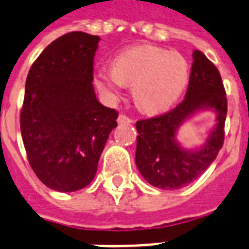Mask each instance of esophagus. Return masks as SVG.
<instances>
[{"instance_id":"1","label":"esophagus","mask_w":249,"mask_h":249,"mask_svg":"<svg viewBox=\"0 0 249 249\" xmlns=\"http://www.w3.org/2000/svg\"><path fill=\"white\" fill-rule=\"evenodd\" d=\"M118 123L119 124H130V123H133V120L130 118H128L126 115L120 114L118 118Z\"/></svg>"}]
</instances>
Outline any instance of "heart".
Segmentation results:
<instances>
[{
	"mask_svg": "<svg viewBox=\"0 0 249 249\" xmlns=\"http://www.w3.org/2000/svg\"><path fill=\"white\" fill-rule=\"evenodd\" d=\"M189 78V65L178 52L155 46L129 48L114 58L112 70H100L96 84L111 98L123 84L131 86L135 105L144 112L156 114L179 98Z\"/></svg>",
	"mask_w": 249,
	"mask_h": 249,
	"instance_id": "b5f03b06",
	"label": "heart"
}]
</instances>
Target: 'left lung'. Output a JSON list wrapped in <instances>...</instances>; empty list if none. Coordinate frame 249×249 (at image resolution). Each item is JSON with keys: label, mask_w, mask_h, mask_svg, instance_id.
Returning a JSON list of instances; mask_svg holds the SVG:
<instances>
[{"label": "left lung", "mask_w": 249, "mask_h": 249, "mask_svg": "<svg viewBox=\"0 0 249 249\" xmlns=\"http://www.w3.org/2000/svg\"><path fill=\"white\" fill-rule=\"evenodd\" d=\"M202 108H212L218 124L205 145L185 151L175 142L184 121ZM228 100L219 70L205 53L195 50L185 98L175 108L155 118L137 121L135 163L151 185L160 189H180L207 170L224 144Z\"/></svg>", "instance_id": "left-lung-1"}]
</instances>
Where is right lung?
Listing matches in <instances>:
<instances>
[{
    "instance_id": "right-lung-1",
    "label": "right lung",
    "mask_w": 249,
    "mask_h": 249,
    "mask_svg": "<svg viewBox=\"0 0 249 249\" xmlns=\"http://www.w3.org/2000/svg\"><path fill=\"white\" fill-rule=\"evenodd\" d=\"M100 37L83 32L53 40L30 68L20 111L26 156L44 185L58 192L87 187L119 112L101 105L93 88Z\"/></svg>"
}]
</instances>
